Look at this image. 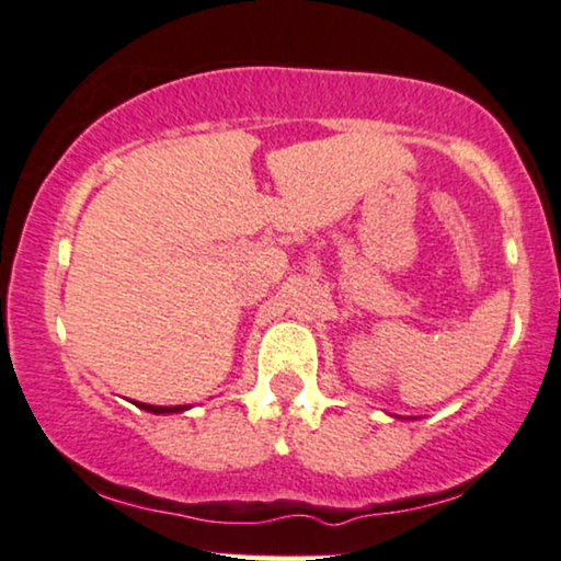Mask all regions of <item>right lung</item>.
Instances as JSON below:
<instances>
[{"label":"right lung","mask_w":561,"mask_h":561,"mask_svg":"<svg viewBox=\"0 0 561 561\" xmlns=\"http://www.w3.org/2000/svg\"><path fill=\"white\" fill-rule=\"evenodd\" d=\"M140 410H146V413H153V415H164V413H185V410H191V404H174V408H161V404H146V402H135Z\"/></svg>","instance_id":"add662e5"}]
</instances>
